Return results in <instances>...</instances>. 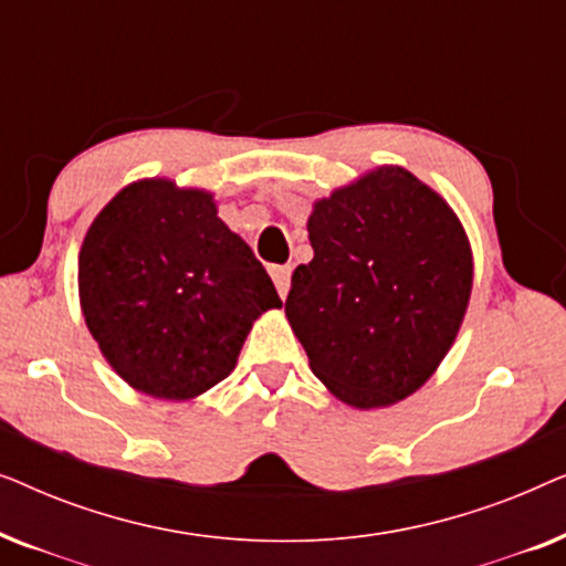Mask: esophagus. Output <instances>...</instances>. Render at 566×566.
<instances>
[{
	"label": "esophagus",
	"mask_w": 566,
	"mask_h": 566,
	"mask_svg": "<svg viewBox=\"0 0 566 566\" xmlns=\"http://www.w3.org/2000/svg\"><path fill=\"white\" fill-rule=\"evenodd\" d=\"M291 265H275V268H270V275H273V281H275V289H277V293H281V298L285 296V293H289V285H291Z\"/></svg>",
	"instance_id": "34e87169"
}]
</instances>
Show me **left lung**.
<instances>
[{
	"mask_svg": "<svg viewBox=\"0 0 566 566\" xmlns=\"http://www.w3.org/2000/svg\"><path fill=\"white\" fill-rule=\"evenodd\" d=\"M314 260L285 314L314 376L360 409L409 397L451 350L471 293L459 219L428 185L381 167L308 216Z\"/></svg>",
	"mask_w": 566,
	"mask_h": 566,
	"instance_id": "obj_1",
	"label": "left lung"
}]
</instances>
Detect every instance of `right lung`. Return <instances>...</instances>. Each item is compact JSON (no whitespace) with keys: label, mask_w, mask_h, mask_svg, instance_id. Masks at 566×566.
<instances>
[{"label":"right lung","mask_w":566,"mask_h":566,"mask_svg":"<svg viewBox=\"0 0 566 566\" xmlns=\"http://www.w3.org/2000/svg\"><path fill=\"white\" fill-rule=\"evenodd\" d=\"M84 322L123 381L190 399L237 366L247 332L277 291L213 198L167 180L128 185L80 252Z\"/></svg>","instance_id":"obj_1"}]
</instances>
